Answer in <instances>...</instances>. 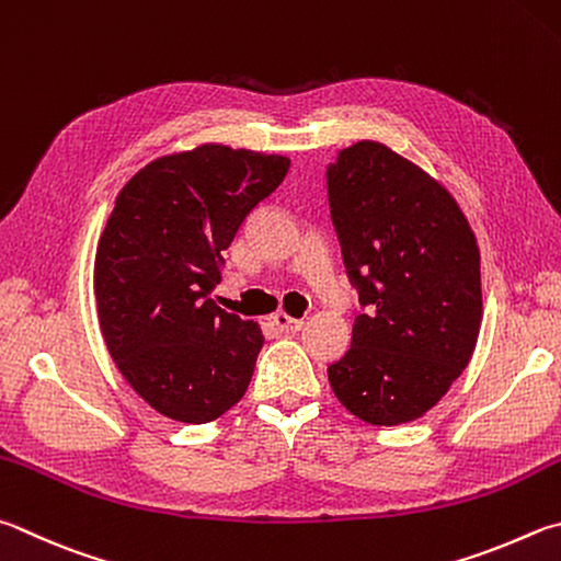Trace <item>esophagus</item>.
Instances as JSON below:
<instances>
[{
    "label": "esophagus",
    "instance_id": "34e87169",
    "mask_svg": "<svg viewBox=\"0 0 561 561\" xmlns=\"http://www.w3.org/2000/svg\"><path fill=\"white\" fill-rule=\"evenodd\" d=\"M272 323L277 325V329H279V331H284V333H297V331H301L304 319H291L289 313L277 311V313L272 316Z\"/></svg>",
    "mask_w": 561,
    "mask_h": 561
}]
</instances>
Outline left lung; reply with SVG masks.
I'll list each match as a JSON object with an SVG mask.
<instances>
[{"mask_svg": "<svg viewBox=\"0 0 561 561\" xmlns=\"http://www.w3.org/2000/svg\"><path fill=\"white\" fill-rule=\"evenodd\" d=\"M333 228L360 313L329 382L375 426L420 420L471 360L483 319L481 252L454 196L380 141L325 171Z\"/></svg>", "mask_w": 561, "mask_h": 561, "instance_id": "8db88e82", "label": "left lung"}]
</instances>
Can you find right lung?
<instances>
[{
  "label": "right lung",
  "instance_id": "right-lung-1",
  "mask_svg": "<svg viewBox=\"0 0 561 561\" xmlns=\"http://www.w3.org/2000/svg\"><path fill=\"white\" fill-rule=\"evenodd\" d=\"M287 171V157L201 145L119 191L95 254L100 331L131 390L169 420L213 422L248 390L260 325L208 294L222 250Z\"/></svg>",
  "mask_w": 561,
  "mask_h": 561
}]
</instances>
